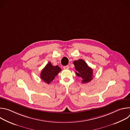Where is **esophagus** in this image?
I'll list each match as a JSON object with an SVG mask.
<instances>
[{"instance_id": "34e87169", "label": "esophagus", "mask_w": 130, "mask_h": 130, "mask_svg": "<svg viewBox=\"0 0 130 130\" xmlns=\"http://www.w3.org/2000/svg\"><path fill=\"white\" fill-rule=\"evenodd\" d=\"M63 68L64 69H68L69 68V66L68 65H66V66H65L63 67Z\"/></svg>"}]
</instances>
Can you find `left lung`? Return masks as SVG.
<instances>
[{
    "mask_svg": "<svg viewBox=\"0 0 130 130\" xmlns=\"http://www.w3.org/2000/svg\"><path fill=\"white\" fill-rule=\"evenodd\" d=\"M73 64L75 65L77 70L76 75L82 79V82L83 83H88L92 79L93 70L84 60L79 59L73 62Z\"/></svg>",
    "mask_w": 130,
    "mask_h": 130,
    "instance_id": "obj_1",
    "label": "left lung"
}]
</instances>
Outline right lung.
Returning <instances> with one entry per match:
<instances>
[{"label": "right lung", "instance_id": "right-lung-1", "mask_svg": "<svg viewBox=\"0 0 130 130\" xmlns=\"http://www.w3.org/2000/svg\"><path fill=\"white\" fill-rule=\"evenodd\" d=\"M61 71L59 66H53L51 62H49L41 71V79L46 83L49 84Z\"/></svg>", "mask_w": 130, "mask_h": 130}]
</instances>
